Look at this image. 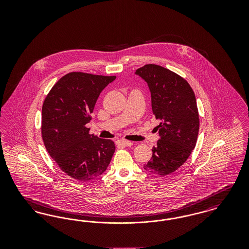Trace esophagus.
I'll use <instances>...</instances> for the list:
<instances>
[{
  "label": "esophagus",
  "mask_w": 249,
  "mask_h": 249,
  "mask_svg": "<svg viewBox=\"0 0 249 249\" xmlns=\"http://www.w3.org/2000/svg\"><path fill=\"white\" fill-rule=\"evenodd\" d=\"M117 143L119 144V145H123V146H130V145H132L133 144V142H131V141H128V140H119V141H117Z\"/></svg>",
  "instance_id": "obj_1"
}]
</instances>
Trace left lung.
Returning a JSON list of instances; mask_svg holds the SVG:
<instances>
[{
    "label": "left lung",
    "instance_id": "8db88e82",
    "mask_svg": "<svg viewBox=\"0 0 249 249\" xmlns=\"http://www.w3.org/2000/svg\"><path fill=\"white\" fill-rule=\"evenodd\" d=\"M151 92L155 118L160 139L152 148L151 160L143 169L164 177L183 165L194 149L200 127L194 91L178 73L156 64H145L135 71Z\"/></svg>",
    "mask_w": 249,
    "mask_h": 249
}]
</instances>
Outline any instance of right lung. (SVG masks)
I'll return each mask as SVG.
<instances>
[{
	"label": "right lung",
	"instance_id": "1",
	"mask_svg": "<svg viewBox=\"0 0 249 249\" xmlns=\"http://www.w3.org/2000/svg\"><path fill=\"white\" fill-rule=\"evenodd\" d=\"M115 79V75L71 71L52 87L44 101L43 142L60 170L77 181L102 176L116 150L112 140L89 134L86 127L99 95Z\"/></svg>",
	"mask_w": 249,
	"mask_h": 249
}]
</instances>
